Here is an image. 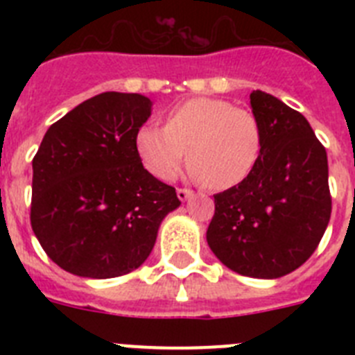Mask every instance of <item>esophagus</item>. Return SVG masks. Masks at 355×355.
<instances>
[{
  "label": "esophagus",
  "mask_w": 355,
  "mask_h": 355,
  "mask_svg": "<svg viewBox=\"0 0 355 355\" xmlns=\"http://www.w3.org/2000/svg\"><path fill=\"white\" fill-rule=\"evenodd\" d=\"M192 196H193L192 190H188V188H178V197H180L181 202H184V200H188Z\"/></svg>",
  "instance_id": "esophagus-1"
}]
</instances>
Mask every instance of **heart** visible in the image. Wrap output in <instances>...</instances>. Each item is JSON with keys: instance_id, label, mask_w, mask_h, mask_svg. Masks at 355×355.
<instances>
[{"instance_id": "b5f03b06", "label": "heart", "mask_w": 355, "mask_h": 355, "mask_svg": "<svg viewBox=\"0 0 355 355\" xmlns=\"http://www.w3.org/2000/svg\"><path fill=\"white\" fill-rule=\"evenodd\" d=\"M140 162L162 181L172 180L190 149V174L215 190L245 181L258 165L263 131L252 112L213 97H193L168 112L167 126L137 131Z\"/></svg>"}]
</instances>
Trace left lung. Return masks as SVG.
Masks as SVG:
<instances>
[{
    "mask_svg": "<svg viewBox=\"0 0 355 355\" xmlns=\"http://www.w3.org/2000/svg\"><path fill=\"white\" fill-rule=\"evenodd\" d=\"M263 131L258 165L245 181L215 197L209 249L240 275L277 279L309 259L331 218L325 147L302 114L252 90Z\"/></svg>",
    "mask_w": 355,
    "mask_h": 355,
    "instance_id": "left-lung-1",
    "label": "left lung"
}]
</instances>
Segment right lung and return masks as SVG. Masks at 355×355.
Here are the masks:
<instances>
[{
	"instance_id": "1",
	"label": "right lung",
	"mask_w": 355,
	"mask_h": 355,
	"mask_svg": "<svg viewBox=\"0 0 355 355\" xmlns=\"http://www.w3.org/2000/svg\"><path fill=\"white\" fill-rule=\"evenodd\" d=\"M142 94L103 92L44 135L33 165L31 229L51 261L80 277L139 268L181 200L144 168L135 137L150 117Z\"/></svg>"
}]
</instances>
